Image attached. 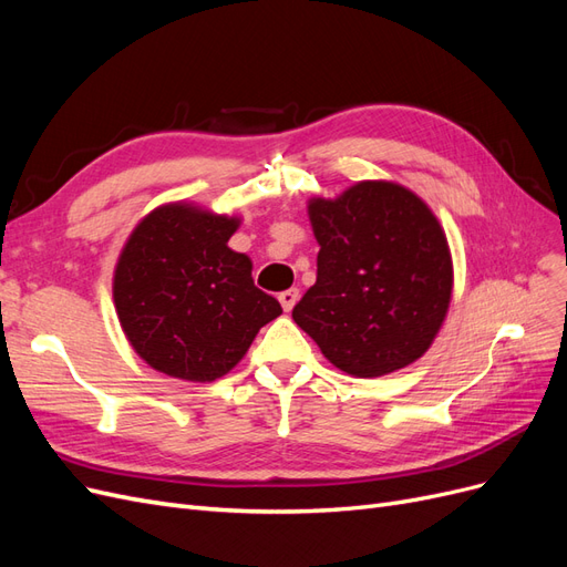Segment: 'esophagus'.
<instances>
[{"label": "esophagus", "instance_id": "esophagus-1", "mask_svg": "<svg viewBox=\"0 0 567 567\" xmlns=\"http://www.w3.org/2000/svg\"><path fill=\"white\" fill-rule=\"evenodd\" d=\"M298 298H300V290L298 288H288V290H284V293H279V302H281V307H284L286 312L293 310Z\"/></svg>", "mask_w": 567, "mask_h": 567}]
</instances>
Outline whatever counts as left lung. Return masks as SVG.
I'll list each match as a JSON object with an SVG mask.
<instances>
[{"label": "left lung", "mask_w": 567, "mask_h": 567, "mask_svg": "<svg viewBox=\"0 0 567 567\" xmlns=\"http://www.w3.org/2000/svg\"><path fill=\"white\" fill-rule=\"evenodd\" d=\"M317 284L293 319L333 367L375 379L414 364L447 317L454 267L437 217L406 186L357 182L307 205Z\"/></svg>", "instance_id": "obj_1"}]
</instances>
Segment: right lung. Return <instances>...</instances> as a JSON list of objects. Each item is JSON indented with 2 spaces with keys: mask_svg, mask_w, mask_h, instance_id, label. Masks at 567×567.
Wrapping results in <instances>:
<instances>
[{
  "mask_svg": "<svg viewBox=\"0 0 567 567\" xmlns=\"http://www.w3.org/2000/svg\"><path fill=\"white\" fill-rule=\"evenodd\" d=\"M238 217L165 203L136 225L117 257L113 302L144 362L173 379L210 383L229 373L277 298L252 281V262L229 248Z\"/></svg>",
  "mask_w": 567,
  "mask_h": 567,
  "instance_id": "1",
  "label": "right lung"
}]
</instances>
